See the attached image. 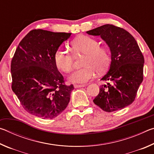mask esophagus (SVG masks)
<instances>
[{
  "instance_id": "esophagus-1",
  "label": "esophagus",
  "mask_w": 154,
  "mask_h": 154,
  "mask_svg": "<svg viewBox=\"0 0 154 154\" xmlns=\"http://www.w3.org/2000/svg\"><path fill=\"white\" fill-rule=\"evenodd\" d=\"M85 85L84 84H81V85H78V84H75L74 85V88H83L85 87Z\"/></svg>"
}]
</instances>
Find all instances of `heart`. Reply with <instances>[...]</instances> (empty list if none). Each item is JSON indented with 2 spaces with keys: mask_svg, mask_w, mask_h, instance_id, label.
Listing matches in <instances>:
<instances>
[{
  "mask_svg": "<svg viewBox=\"0 0 154 154\" xmlns=\"http://www.w3.org/2000/svg\"><path fill=\"white\" fill-rule=\"evenodd\" d=\"M75 55H84L82 62L83 67L76 70L70 75L69 82L85 83L95 76L96 70L103 72L107 69L110 62L108 50L100 47L95 38L83 36L75 39L72 43ZM54 62L58 69L64 72H69L73 66V58L67 49H58L54 55Z\"/></svg>",
  "mask_w": 154,
  "mask_h": 154,
  "instance_id": "heart-1",
  "label": "heart"
}]
</instances>
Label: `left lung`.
<instances>
[{
  "label": "left lung",
  "mask_w": 154,
  "mask_h": 154,
  "mask_svg": "<svg viewBox=\"0 0 154 154\" xmlns=\"http://www.w3.org/2000/svg\"><path fill=\"white\" fill-rule=\"evenodd\" d=\"M100 36L107 44L111 62L107 73L93 102L103 111L120 110L133 103L143 79L144 57L136 40L123 28L105 24L86 32Z\"/></svg>",
  "instance_id": "obj_1"
}]
</instances>
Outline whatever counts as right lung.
<instances>
[{"mask_svg": "<svg viewBox=\"0 0 154 154\" xmlns=\"http://www.w3.org/2000/svg\"><path fill=\"white\" fill-rule=\"evenodd\" d=\"M71 33L41 29L30 31L20 41L11 60L12 90L26 111L53 119L69 104L74 87L64 84L54 55Z\"/></svg>", "mask_w": 154, "mask_h": 154, "instance_id": "obj_1", "label": "right lung"}]
</instances>
